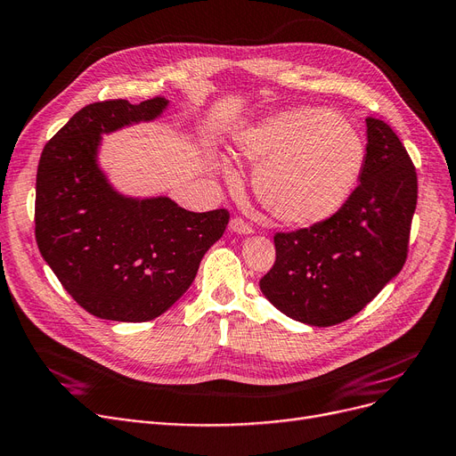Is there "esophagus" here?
Returning a JSON list of instances; mask_svg holds the SVG:
<instances>
[{"instance_id":"obj_1","label":"esophagus","mask_w":456,"mask_h":456,"mask_svg":"<svg viewBox=\"0 0 456 456\" xmlns=\"http://www.w3.org/2000/svg\"><path fill=\"white\" fill-rule=\"evenodd\" d=\"M230 230L235 232V233H243V235H248L252 233V226L248 223H245L241 216H233L230 221Z\"/></svg>"}]
</instances>
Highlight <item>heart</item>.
Returning a JSON list of instances; mask_svg holds the SVG:
<instances>
[{
  "label": "heart",
  "mask_w": 456,
  "mask_h": 456,
  "mask_svg": "<svg viewBox=\"0 0 456 456\" xmlns=\"http://www.w3.org/2000/svg\"><path fill=\"white\" fill-rule=\"evenodd\" d=\"M233 151L250 162L252 189L279 221L313 226L331 218L354 192L365 145L355 126L323 108H291L245 126ZM228 172L221 160L216 165Z\"/></svg>",
  "instance_id": "1"
}]
</instances>
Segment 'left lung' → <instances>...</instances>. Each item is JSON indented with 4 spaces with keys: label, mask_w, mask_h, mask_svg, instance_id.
<instances>
[{
    "label": "left lung",
    "mask_w": 456,
    "mask_h": 456,
    "mask_svg": "<svg viewBox=\"0 0 456 456\" xmlns=\"http://www.w3.org/2000/svg\"><path fill=\"white\" fill-rule=\"evenodd\" d=\"M367 155L359 185L331 218L277 232L262 294L297 322L327 327L362 311L408 258L417 206L413 162L391 126L367 118Z\"/></svg>",
    "instance_id": "left-lung-1"
}]
</instances>
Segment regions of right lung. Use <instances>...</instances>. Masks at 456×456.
<instances>
[{
    "label": "right lung",
    "instance_id": "right-lung-1",
    "mask_svg": "<svg viewBox=\"0 0 456 456\" xmlns=\"http://www.w3.org/2000/svg\"><path fill=\"white\" fill-rule=\"evenodd\" d=\"M165 97L84 106L45 145L35 185V240L45 262L84 311L150 322L185 294L228 209L192 213L170 198H126L97 167L101 134L150 121Z\"/></svg>",
    "mask_w": 456,
    "mask_h": 456
}]
</instances>
